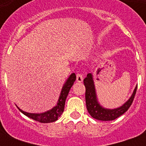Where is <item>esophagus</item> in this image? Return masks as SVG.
Returning a JSON list of instances; mask_svg holds the SVG:
<instances>
[{"label": "esophagus", "instance_id": "obj_1", "mask_svg": "<svg viewBox=\"0 0 146 146\" xmlns=\"http://www.w3.org/2000/svg\"><path fill=\"white\" fill-rule=\"evenodd\" d=\"M82 80H83V76H82V73H77L76 74V80H77V82H82Z\"/></svg>", "mask_w": 146, "mask_h": 146}]
</instances>
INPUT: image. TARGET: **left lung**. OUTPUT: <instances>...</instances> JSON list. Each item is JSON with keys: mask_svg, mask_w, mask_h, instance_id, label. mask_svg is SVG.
<instances>
[{"mask_svg": "<svg viewBox=\"0 0 146 146\" xmlns=\"http://www.w3.org/2000/svg\"><path fill=\"white\" fill-rule=\"evenodd\" d=\"M83 82L86 87V104L89 114L96 120H103V121L113 120L123 114L129 108V107L131 106L137 89L136 86L131 97L129 98V99L123 106L118 108L111 110V109L104 108L98 104L96 98V89L94 86L92 75L91 73L87 74V77L85 78Z\"/></svg>", "mask_w": 146, "mask_h": 146, "instance_id": "obj_1", "label": "left lung"}]
</instances>
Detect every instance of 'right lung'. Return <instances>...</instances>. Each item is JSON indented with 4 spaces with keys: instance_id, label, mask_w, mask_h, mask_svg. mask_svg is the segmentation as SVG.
Returning <instances> with one entry per match:
<instances>
[{
    "instance_id": "1",
    "label": "right lung",
    "mask_w": 146,
    "mask_h": 146,
    "mask_svg": "<svg viewBox=\"0 0 146 146\" xmlns=\"http://www.w3.org/2000/svg\"><path fill=\"white\" fill-rule=\"evenodd\" d=\"M76 78V76L75 73H72L70 76V77L68 78V80H66V82H65V84H64V87L62 89L61 93H60V96L57 106L53 108L50 111L42 113H31L22 111L21 109H19V108H18L23 114L40 123L54 122V121H56L58 119L60 116L61 115L62 113L64 112L66 98L67 96H68V93L70 90V88L73 85L74 82H75Z\"/></svg>"
}]
</instances>
